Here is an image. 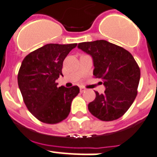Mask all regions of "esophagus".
I'll return each mask as SVG.
<instances>
[{
  "instance_id": "34e87169",
  "label": "esophagus",
  "mask_w": 157,
  "mask_h": 157,
  "mask_svg": "<svg viewBox=\"0 0 157 157\" xmlns=\"http://www.w3.org/2000/svg\"><path fill=\"white\" fill-rule=\"evenodd\" d=\"M86 90V88L85 87H80V91L81 92H84Z\"/></svg>"
}]
</instances>
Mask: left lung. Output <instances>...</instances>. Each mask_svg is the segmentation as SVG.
Masks as SVG:
<instances>
[{"label": "left lung", "mask_w": 157, "mask_h": 157, "mask_svg": "<svg viewBox=\"0 0 157 157\" xmlns=\"http://www.w3.org/2000/svg\"><path fill=\"white\" fill-rule=\"evenodd\" d=\"M77 47L93 59V74L103 80L104 94L95 91L89 112L101 121L118 119L128 111L137 95L140 70L126 49L105 40L81 42Z\"/></svg>", "instance_id": "1"}]
</instances>
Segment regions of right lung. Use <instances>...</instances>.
Returning a JSON list of instances; mask_svg holds the SVG:
<instances>
[{"instance_id":"right-lung-1","label":"right lung","mask_w":157,"mask_h":157,"mask_svg":"<svg viewBox=\"0 0 157 157\" xmlns=\"http://www.w3.org/2000/svg\"><path fill=\"white\" fill-rule=\"evenodd\" d=\"M77 43L47 44L30 52L23 59L17 83L25 104L37 119L56 124L67 118L73 99L80 92L77 86L57 87L63 63Z\"/></svg>"}]
</instances>
